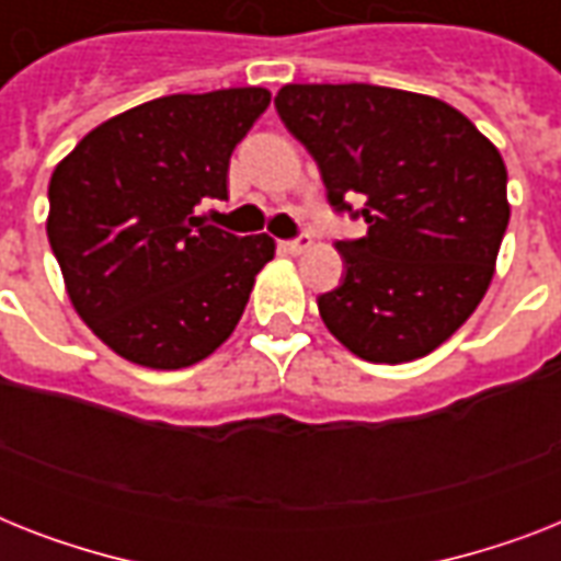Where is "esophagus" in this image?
<instances>
[{
	"label": "esophagus",
	"mask_w": 561,
	"mask_h": 561,
	"mask_svg": "<svg viewBox=\"0 0 561 561\" xmlns=\"http://www.w3.org/2000/svg\"><path fill=\"white\" fill-rule=\"evenodd\" d=\"M308 247H311V236L308 232H299L297 238H288V241H282V250L290 255H299V253H306Z\"/></svg>",
	"instance_id": "obj_1"
}]
</instances>
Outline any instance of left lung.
Returning a JSON list of instances; mask_svg holds the SVG:
<instances>
[{
  "mask_svg": "<svg viewBox=\"0 0 561 561\" xmlns=\"http://www.w3.org/2000/svg\"><path fill=\"white\" fill-rule=\"evenodd\" d=\"M282 125L314 157L343 238V282L317 297L358 358L401 364L448 341L486 294L510 224L506 165L460 110L373 83H288ZM358 199L360 207H352Z\"/></svg>",
  "mask_w": 561,
  "mask_h": 561,
  "instance_id": "obj_1",
  "label": "left lung"
}]
</instances>
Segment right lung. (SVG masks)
Listing matches in <instances>:
<instances>
[{
    "label": "right lung",
    "mask_w": 561,
    "mask_h": 561,
    "mask_svg": "<svg viewBox=\"0 0 561 561\" xmlns=\"http://www.w3.org/2000/svg\"><path fill=\"white\" fill-rule=\"evenodd\" d=\"M271 104L262 87L165 95L83 136L48 183V244L81 320L122 358L192 367L244 314L273 238L197 218Z\"/></svg>",
    "instance_id": "obj_1"
}]
</instances>
